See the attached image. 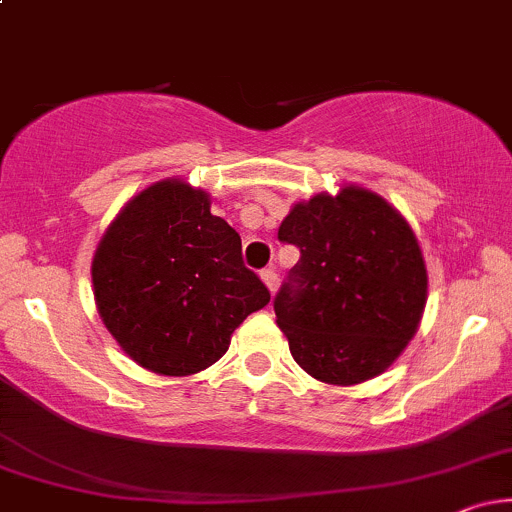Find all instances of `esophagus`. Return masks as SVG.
Here are the masks:
<instances>
[{
  "label": "esophagus",
  "instance_id": "esophagus-1",
  "mask_svg": "<svg viewBox=\"0 0 512 512\" xmlns=\"http://www.w3.org/2000/svg\"><path fill=\"white\" fill-rule=\"evenodd\" d=\"M262 281H264V284H267V289L272 291V293L276 291V286H279V276H276V272H274L272 267L262 269Z\"/></svg>",
  "mask_w": 512,
  "mask_h": 512
}]
</instances>
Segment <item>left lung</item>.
<instances>
[{
  "instance_id": "left-lung-1",
  "label": "left lung",
  "mask_w": 512,
  "mask_h": 512,
  "mask_svg": "<svg viewBox=\"0 0 512 512\" xmlns=\"http://www.w3.org/2000/svg\"><path fill=\"white\" fill-rule=\"evenodd\" d=\"M279 240L301 250L274 298L298 366L330 385L383 373L426 305V264L409 223L383 197L344 187L296 204Z\"/></svg>"
}]
</instances>
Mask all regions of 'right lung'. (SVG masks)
Returning a JSON list of instances; mask_svg holds the SVG:
<instances>
[{
	"mask_svg": "<svg viewBox=\"0 0 512 512\" xmlns=\"http://www.w3.org/2000/svg\"><path fill=\"white\" fill-rule=\"evenodd\" d=\"M105 327L139 366L192 375L226 354L231 334L269 303L243 262L240 236L187 182H156L129 199L93 257Z\"/></svg>",
	"mask_w": 512,
	"mask_h": 512,
	"instance_id": "obj_1",
	"label": "right lung"
}]
</instances>
